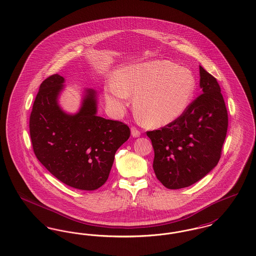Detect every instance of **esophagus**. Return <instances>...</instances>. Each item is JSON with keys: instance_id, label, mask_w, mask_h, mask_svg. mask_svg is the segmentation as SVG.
I'll use <instances>...</instances> for the list:
<instances>
[{"instance_id": "obj_1", "label": "esophagus", "mask_w": 256, "mask_h": 256, "mask_svg": "<svg viewBox=\"0 0 256 256\" xmlns=\"http://www.w3.org/2000/svg\"><path fill=\"white\" fill-rule=\"evenodd\" d=\"M130 130H132V136L134 137V138H137V137H139V136H140V132H139L136 128L132 126Z\"/></svg>"}]
</instances>
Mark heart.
<instances>
[{"label": "heart", "instance_id": "obj_1", "mask_svg": "<svg viewBox=\"0 0 256 256\" xmlns=\"http://www.w3.org/2000/svg\"><path fill=\"white\" fill-rule=\"evenodd\" d=\"M196 89L193 73L170 60L145 61L115 71L106 87V100L117 114L134 95V108L146 126L161 128L178 120L189 108Z\"/></svg>", "mask_w": 256, "mask_h": 256}]
</instances>
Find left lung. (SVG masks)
Listing matches in <instances>:
<instances>
[{"label":"left lung","mask_w":256,"mask_h":256,"mask_svg":"<svg viewBox=\"0 0 256 256\" xmlns=\"http://www.w3.org/2000/svg\"><path fill=\"white\" fill-rule=\"evenodd\" d=\"M202 94L176 122L148 132L154 150V170L168 189L200 180L219 162L228 118L217 80L200 66Z\"/></svg>","instance_id":"obj_1"}]
</instances>
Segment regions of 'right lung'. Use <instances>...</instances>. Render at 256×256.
<instances>
[{"label": "right lung", "mask_w": 256, "mask_h": 256, "mask_svg": "<svg viewBox=\"0 0 256 256\" xmlns=\"http://www.w3.org/2000/svg\"><path fill=\"white\" fill-rule=\"evenodd\" d=\"M65 78L56 74L39 87L30 118L37 159L61 182L93 191L108 178L116 150L130 138V128L98 116V93L82 90L76 113L61 108Z\"/></svg>", "instance_id": "obj_1"}]
</instances>
